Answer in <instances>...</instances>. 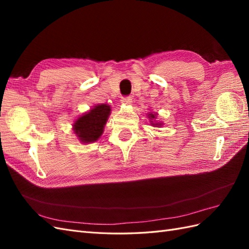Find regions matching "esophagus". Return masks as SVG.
Returning <instances> with one entry per match:
<instances>
[{
  "instance_id": "34e87169",
  "label": "esophagus",
  "mask_w": 249,
  "mask_h": 249,
  "mask_svg": "<svg viewBox=\"0 0 249 249\" xmlns=\"http://www.w3.org/2000/svg\"><path fill=\"white\" fill-rule=\"evenodd\" d=\"M120 102H122L123 105H130L132 103V99L130 96H124V97H123Z\"/></svg>"
}]
</instances>
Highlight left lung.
I'll use <instances>...</instances> for the list:
<instances>
[{
  "mask_svg": "<svg viewBox=\"0 0 249 249\" xmlns=\"http://www.w3.org/2000/svg\"><path fill=\"white\" fill-rule=\"evenodd\" d=\"M147 117L150 119V124H152L154 126H160V125H162L161 123H154L153 122V120L156 118V114H153V113H149Z\"/></svg>",
  "mask_w": 249,
  "mask_h": 249,
  "instance_id": "1",
  "label": "left lung"
}]
</instances>
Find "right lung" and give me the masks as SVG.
<instances>
[{
	"label": "right lung",
	"mask_w": 249,
	"mask_h": 249,
	"mask_svg": "<svg viewBox=\"0 0 249 249\" xmlns=\"http://www.w3.org/2000/svg\"><path fill=\"white\" fill-rule=\"evenodd\" d=\"M111 107L107 104L96 105L74 122L72 129L83 143H91L102 136L104 126L110 115Z\"/></svg>",
	"instance_id": "1"
}]
</instances>
